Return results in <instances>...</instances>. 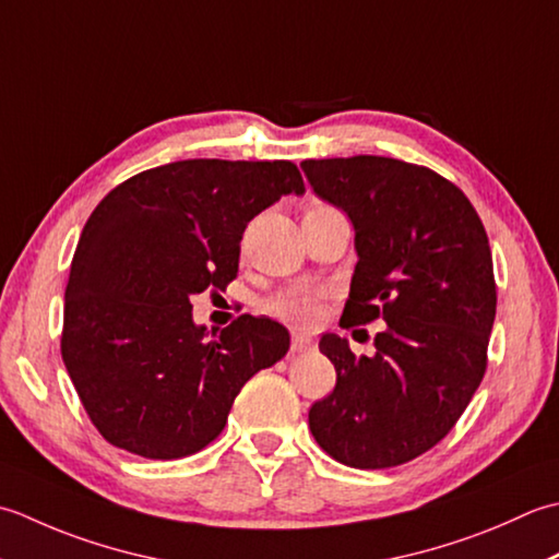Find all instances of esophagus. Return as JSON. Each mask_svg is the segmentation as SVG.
Here are the masks:
<instances>
[{"label": "esophagus", "instance_id": "obj_1", "mask_svg": "<svg viewBox=\"0 0 559 559\" xmlns=\"http://www.w3.org/2000/svg\"><path fill=\"white\" fill-rule=\"evenodd\" d=\"M311 345H313V340L309 335L292 333V352H306V349H311Z\"/></svg>", "mask_w": 559, "mask_h": 559}]
</instances>
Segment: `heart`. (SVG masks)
Here are the masks:
<instances>
[{
  "mask_svg": "<svg viewBox=\"0 0 559 559\" xmlns=\"http://www.w3.org/2000/svg\"><path fill=\"white\" fill-rule=\"evenodd\" d=\"M313 210H328V204L316 202L306 212ZM265 311L280 318V321H287L294 325H311L318 318V311H321V294L306 287L280 292L265 301Z\"/></svg>",
  "mask_w": 559,
  "mask_h": 559,
  "instance_id": "obj_1",
  "label": "heart"
}]
</instances>
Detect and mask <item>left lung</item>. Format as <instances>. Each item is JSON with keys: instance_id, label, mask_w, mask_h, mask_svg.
<instances>
[{"instance_id": "obj_1", "label": "left lung", "mask_w": 559, "mask_h": 559, "mask_svg": "<svg viewBox=\"0 0 559 559\" xmlns=\"http://www.w3.org/2000/svg\"><path fill=\"white\" fill-rule=\"evenodd\" d=\"M301 168L355 224L359 260L340 325L385 323L373 357L321 337L337 383L311 405V435L349 468H393L449 435L485 376L497 311L485 226L463 190L427 166L349 156Z\"/></svg>"}]
</instances>
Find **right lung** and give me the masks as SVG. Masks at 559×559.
I'll return each instance as SVG.
<instances>
[{
    "mask_svg": "<svg viewBox=\"0 0 559 559\" xmlns=\"http://www.w3.org/2000/svg\"><path fill=\"white\" fill-rule=\"evenodd\" d=\"M289 192H306L292 162L188 158L128 178L91 212L60 349L112 447L154 461L198 453L250 376L287 355V328L248 313L207 340L190 296L229 287L248 222Z\"/></svg>",
    "mask_w": 559,
    "mask_h": 559,
    "instance_id": "add662e5",
    "label": "right lung"
}]
</instances>
